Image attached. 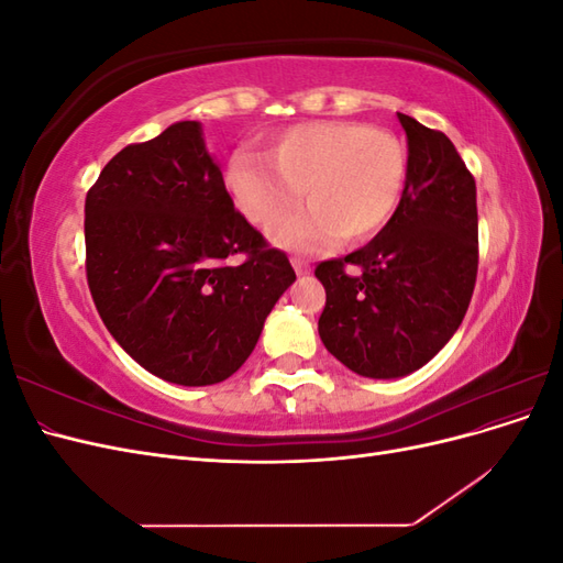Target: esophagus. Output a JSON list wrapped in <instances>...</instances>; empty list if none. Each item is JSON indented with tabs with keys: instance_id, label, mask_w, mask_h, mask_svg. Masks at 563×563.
<instances>
[{
	"instance_id": "obj_1",
	"label": "esophagus",
	"mask_w": 563,
	"mask_h": 563,
	"mask_svg": "<svg viewBox=\"0 0 563 563\" xmlns=\"http://www.w3.org/2000/svg\"><path fill=\"white\" fill-rule=\"evenodd\" d=\"M291 265L296 269V275H308V272H310V263L300 258V255H291Z\"/></svg>"
}]
</instances>
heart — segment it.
I'll return each mask as SVG.
<instances>
[{
  "mask_svg": "<svg viewBox=\"0 0 563 563\" xmlns=\"http://www.w3.org/2000/svg\"><path fill=\"white\" fill-rule=\"evenodd\" d=\"M406 180V150L395 135L360 122H308L279 133L265 159L236 152L228 190L253 225L267 228L306 187L311 207L272 228V242L312 253L340 236L364 242L395 213Z\"/></svg>",
  "mask_w": 563,
  "mask_h": 563,
  "instance_id": "b5f03b06",
  "label": "heart"
}]
</instances>
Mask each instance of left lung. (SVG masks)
<instances>
[{"label": "left lung", "instance_id": "1", "mask_svg": "<svg viewBox=\"0 0 563 563\" xmlns=\"http://www.w3.org/2000/svg\"><path fill=\"white\" fill-rule=\"evenodd\" d=\"M399 122L408 164L395 216L364 249L314 269L327 288L321 343L366 378L428 364L463 323L479 267L474 176L444 133L401 112Z\"/></svg>", "mask_w": 563, "mask_h": 563}]
</instances>
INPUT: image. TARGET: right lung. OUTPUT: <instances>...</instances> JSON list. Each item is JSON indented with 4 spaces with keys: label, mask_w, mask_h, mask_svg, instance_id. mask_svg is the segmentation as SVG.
I'll list each match as a JSON object with an SVG mask.
<instances>
[{
    "label": "right lung",
    "mask_w": 563,
    "mask_h": 563,
    "mask_svg": "<svg viewBox=\"0 0 563 563\" xmlns=\"http://www.w3.org/2000/svg\"><path fill=\"white\" fill-rule=\"evenodd\" d=\"M87 282L112 338L157 378H230L296 272L234 211L199 122L126 145L84 203ZM234 254L240 264H230Z\"/></svg>",
    "instance_id": "1"
}]
</instances>
